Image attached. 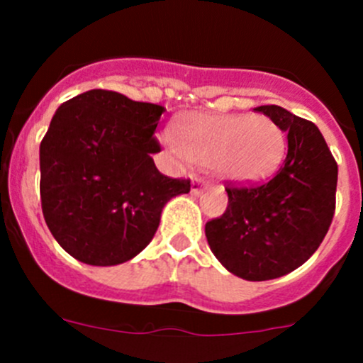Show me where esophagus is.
<instances>
[{"label": "esophagus", "instance_id": "obj_1", "mask_svg": "<svg viewBox=\"0 0 363 363\" xmlns=\"http://www.w3.org/2000/svg\"><path fill=\"white\" fill-rule=\"evenodd\" d=\"M211 188V184H207V182H203L202 179H193L191 182V193L193 195H200V193L205 191V189Z\"/></svg>", "mask_w": 363, "mask_h": 363}]
</instances>
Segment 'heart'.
Here are the masks:
<instances>
[{"instance_id": "obj_1", "label": "heart", "mask_w": 363, "mask_h": 363, "mask_svg": "<svg viewBox=\"0 0 363 363\" xmlns=\"http://www.w3.org/2000/svg\"><path fill=\"white\" fill-rule=\"evenodd\" d=\"M161 142L177 158L211 167L221 181L251 186L272 177L286 158L283 128L267 116L189 113Z\"/></svg>"}]
</instances>
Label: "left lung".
Instances as JSON below:
<instances>
[{
	"label": "left lung",
	"mask_w": 363,
	"mask_h": 363,
	"mask_svg": "<svg viewBox=\"0 0 363 363\" xmlns=\"http://www.w3.org/2000/svg\"><path fill=\"white\" fill-rule=\"evenodd\" d=\"M255 111L283 128L288 155L265 184L226 189L228 207L205 225V237L233 276L269 281L298 269L327 235L335 211L337 163L314 123L279 105Z\"/></svg>",
	"instance_id": "left-lung-1"
}]
</instances>
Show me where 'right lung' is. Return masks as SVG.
<instances>
[{"label":"right lung","instance_id":"right-lung-1","mask_svg":"<svg viewBox=\"0 0 363 363\" xmlns=\"http://www.w3.org/2000/svg\"><path fill=\"white\" fill-rule=\"evenodd\" d=\"M164 108L91 89L65 101L40 144L47 226L79 262L112 267L147 247L161 211L189 181L160 174L151 155Z\"/></svg>","mask_w":363,"mask_h":363}]
</instances>
